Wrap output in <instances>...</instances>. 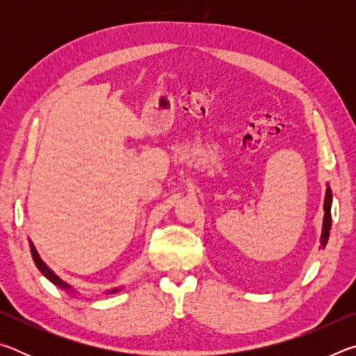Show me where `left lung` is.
<instances>
[{
    "instance_id": "8db88e82",
    "label": "left lung",
    "mask_w": 356,
    "mask_h": 356,
    "mask_svg": "<svg viewBox=\"0 0 356 356\" xmlns=\"http://www.w3.org/2000/svg\"><path fill=\"white\" fill-rule=\"evenodd\" d=\"M331 202H333V195H331V188L327 186V193H325L323 201V225H322V234H321V246L318 248H325L330 238V229H331Z\"/></svg>"
}]
</instances>
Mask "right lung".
<instances>
[{
	"instance_id": "1",
	"label": "right lung",
	"mask_w": 356,
	"mask_h": 356,
	"mask_svg": "<svg viewBox=\"0 0 356 356\" xmlns=\"http://www.w3.org/2000/svg\"><path fill=\"white\" fill-rule=\"evenodd\" d=\"M29 250H31V256H33V261L35 264V267L39 268V272L44 275L48 281L53 282V284H55L58 289H61V291L70 292V293H76V291H75L74 287H72L70 284H67V282L59 278V276L55 272H53V270L48 267V265L44 261H42V257L39 256V252H38V250H35V246H34V243L31 242V240H29ZM120 289H122V287H114V289H111V291H106V293L108 295L116 293V292L120 291Z\"/></svg>"
}]
</instances>
